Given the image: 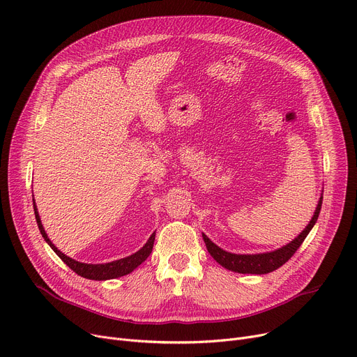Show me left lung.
I'll use <instances>...</instances> for the list:
<instances>
[{
    "label": "left lung",
    "mask_w": 357,
    "mask_h": 357,
    "mask_svg": "<svg viewBox=\"0 0 357 357\" xmlns=\"http://www.w3.org/2000/svg\"><path fill=\"white\" fill-rule=\"evenodd\" d=\"M321 202H323V196H320L312 220L305 227V230L301 231L294 240H291L290 243H287L286 245H283V248L278 250L267 252V253H257V255H236L218 248V245L214 244L204 233H203V240L206 243V248L210 256L225 268L236 273H243V274H267L283 266L296 253V250L300 248V244L305 241V238L307 237V234L310 233V230L317 222V217L321 208Z\"/></svg>",
    "instance_id": "left-lung-1"
}]
</instances>
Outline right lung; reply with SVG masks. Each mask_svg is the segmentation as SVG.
<instances>
[{"label": "right lung", "mask_w": 357, "mask_h": 357, "mask_svg": "<svg viewBox=\"0 0 357 357\" xmlns=\"http://www.w3.org/2000/svg\"><path fill=\"white\" fill-rule=\"evenodd\" d=\"M33 204H34V214H36V220L40 229V233L43 234L44 240L50 244V248L56 252V255L73 270L75 271L78 276L86 278L90 280H109V279H117L121 276H126V274L131 273L134 268L139 267L153 252V244H154V238H155V231L150 236V238L147 240V243L143 245V248L132 253L131 256H127L124 259L120 260H114L109 263H101V264H91V263H81L77 261L68 256H66L63 252H60L56 245L52 244V241L48 238L43 225H41V218L38 214V208L36 206V200L33 199Z\"/></svg>", "instance_id": "1"}]
</instances>
